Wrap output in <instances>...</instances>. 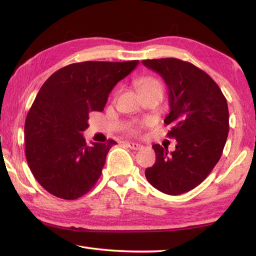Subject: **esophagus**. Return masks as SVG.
Listing matches in <instances>:
<instances>
[{"mask_svg":"<svg viewBox=\"0 0 256 256\" xmlns=\"http://www.w3.org/2000/svg\"><path fill=\"white\" fill-rule=\"evenodd\" d=\"M126 146L128 148L134 150H142L143 148V145H140L138 143H133V142H128Z\"/></svg>","mask_w":256,"mask_h":256,"instance_id":"34e87169","label":"esophagus"}]
</instances>
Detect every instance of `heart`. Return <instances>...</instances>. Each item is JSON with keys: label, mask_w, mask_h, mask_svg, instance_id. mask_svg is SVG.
Wrapping results in <instances>:
<instances>
[{"label": "heart", "mask_w": 256, "mask_h": 256, "mask_svg": "<svg viewBox=\"0 0 256 256\" xmlns=\"http://www.w3.org/2000/svg\"><path fill=\"white\" fill-rule=\"evenodd\" d=\"M136 88L138 92H144L148 90H160L162 92V86L160 84V81H157L154 78L150 77H144L140 78L136 81Z\"/></svg>", "instance_id": "1"}]
</instances>
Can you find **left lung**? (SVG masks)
<instances>
[{
	"label": "left lung",
	"mask_w": 256,
	"mask_h": 256,
	"mask_svg": "<svg viewBox=\"0 0 256 256\" xmlns=\"http://www.w3.org/2000/svg\"><path fill=\"white\" fill-rule=\"evenodd\" d=\"M164 79L170 112L164 122L172 125L168 136L176 150L155 144V164L145 176L160 192L177 196L197 187L219 162L229 133V110L222 91L209 74L176 58L142 62Z\"/></svg>",
	"instance_id": "obj_1"
}]
</instances>
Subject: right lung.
I'll return each instance as SVG.
<instances>
[{
  "instance_id": "right-lung-1",
  "label": "right lung",
  "mask_w": 256,
  "mask_h": 256,
  "mask_svg": "<svg viewBox=\"0 0 256 256\" xmlns=\"http://www.w3.org/2000/svg\"><path fill=\"white\" fill-rule=\"evenodd\" d=\"M138 62L72 64L42 86L25 121V153L32 175L48 192L74 200L94 186L116 142L86 145L82 132L89 112H101L114 86Z\"/></svg>"
}]
</instances>
